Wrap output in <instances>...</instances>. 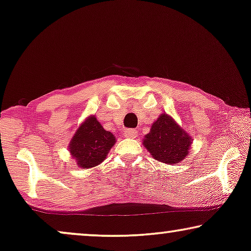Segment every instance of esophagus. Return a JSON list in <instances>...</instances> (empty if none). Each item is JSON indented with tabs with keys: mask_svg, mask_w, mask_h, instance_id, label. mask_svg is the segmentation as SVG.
<instances>
[{
	"mask_svg": "<svg viewBox=\"0 0 251 251\" xmlns=\"http://www.w3.org/2000/svg\"><path fill=\"white\" fill-rule=\"evenodd\" d=\"M137 136L136 129H127L125 130V137L127 139H134V137Z\"/></svg>",
	"mask_w": 251,
	"mask_h": 251,
	"instance_id": "esophagus-1",
	"label": "esophagus"
}]
</instances>
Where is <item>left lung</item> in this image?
<instances>
[{
    "mask_svg": "<svg viewBox=\"0 0 251 251\" xmlns=\"http://www.w3.org/2000/svg\"><path fill=\"white\" fill-rule=\"evenodd\" d=\"M191 136L167 114H161L143 139V146L156 160L173 165L185 159Z\"/></svg>",
    "mask_w": 251,
    "mask_h": 251,
    "instance_id": "8db88e82",
    "label": "left lung"
}]
</instances>
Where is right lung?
I'll use <instances>...</instances> for the list:
<instances>
[{"mask_svg": "<svg viewBox=\"0 0 251 251\" xmlns=\"http://www.w3.org/2000/svg\"><path fill=\"white\" fill-rule=\"evenodd\" d=\"M115 143L114 134L105 130L93 115L87 117L74 134L69 151L78 167L91 168L107 158Z\"/></svg>", "mask_w": 251, "mask_h": 251, "instance_id": "right-lung-1", "label": "right lung"}]
</instances>
